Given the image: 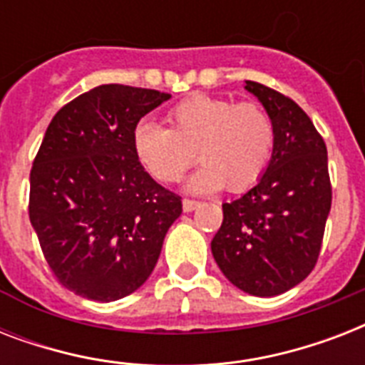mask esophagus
I'll use <instances>...</instances> for the list:
<instances>
[{"mask_svg":"<svg viewBox=\"0 0 365 365\" xmlns=\"http://www.w3.org/2000/svg\"><path fill=\"white\" fill-rule=\"evenodd\" d=\"M183 212H193L195 208H199V200H191V199H183Z\"/></svg>","mask_w":365,"mask_h":365,"instance_id":"34e87169","label":"esophagus"}]
</instances>
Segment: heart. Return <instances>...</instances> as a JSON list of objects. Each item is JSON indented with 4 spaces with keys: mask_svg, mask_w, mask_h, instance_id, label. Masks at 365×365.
I'll use <instances>...</instances> for the list:
<instances>
[{
    "mask_svg": "<svg viewBox=\"0 0 365 365\" xmlns=\"http://www.w3.org/2000/svg\"><path fill=\"white\" fill-rule=\"evenodd\" d=\"M170 128L140 121L132 130V151L149 176L176 183L195 163L205 166L189 189L210 193L225 185L242 193L259 182L274 149V123L263 106L195 94L168 113Z\"/></svg>",
    "mask_w": 365,
    "mask_h": 365,
    "instance_id": "heart-1",
    "label": "heart"
}]
</instances>
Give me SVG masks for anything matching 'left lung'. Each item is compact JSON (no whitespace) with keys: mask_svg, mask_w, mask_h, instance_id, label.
<instances>
[{"mask_svg":"<svg viewBox=\"0 0 365 365\" xmlns=\"http://www.w3.org/2000/svg\"><path fill=\"white\" fill-rule=\"evenodd\" d=\"M244 88L271 115L274 149L259 182L223 202L212 254L237 288L272 297L297 286L317 265L331 208L328 149L294 100L255 81Z\"/></svg>","mask_w":365,"mask_h":365,"instance_id":"1","label":"left lung"}]
</instances>
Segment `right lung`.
Returning <instances> with one entry per match:
<instances>
[{
  "label": "right lung",
  "instance_id": "right-lung-1",
  "mask_svg": "<svg viewBox=\"0 0 365 365\" xmlns=\"http://www.w3.org/2000/svg\"><path fill=\"white\" fill-rule=\"evenodd\" d=\"M170 98L153 88L100 85L60 108L30 172V222L64 288L93 301L136 292L157 265L182 197L155 182L132 130Z\"/></svg>",
  "mask_w": 365,
  "mask_h": 365
}]
</instances>
